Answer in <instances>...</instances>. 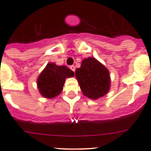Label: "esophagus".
<instances>
[{"label":"esophagus","mask_w":151,"mask_h":151,"mask_svg":"<svg viewBox=\"0 0 151 151\" xmlns=\"http://www.w3.org/2000/svg\"><path fill=\"white\" fill-rule=\"evenodd\" d=\"M70 68H71L73 71H75V66H74V65H71V66H70Z\"/></svg>","instance_id":"esophagus-1"}]
</instances>
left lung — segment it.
Segmentation results:
<instances>
[{"instance_id": "1", "label": "left lung", "mask_w": 151, "mask_h": 151, "mask_svg": "<svg viewBox=\"0 0 151 151\" xmlns=\"http://www.w3.org/2000/svg\"><path fill=\"white\" fill-rule=\"evenodd\" d=\"M75 77L83 95L91 99L105 96L111 88V77L108 68L94 58L83 60L75 71Z\"/></svg>"}]
</instances>
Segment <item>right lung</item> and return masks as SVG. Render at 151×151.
<instances>
[{
    "label": "right lung",
    "mask_w": 151,
    "mask_h": 151,
    "mask_svg": "<svg viewBox=\"0 0 151 151\" xmlns=\"http://www.w3.org/2000/svg\"><path fill=\"white\" fill-rule=\"evenodd\" d=\"M74 76V71L65 65L49 63L37 79V86L43 97L52 99L62 92L65 79Z\"/></svg>",
    "instance_id": "add662e5"
}]
</instances>
